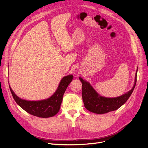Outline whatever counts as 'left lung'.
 I'll return each instance as SVG.
<instances>
[{
    "mask_svg": "<svg viewBox=\"0 0 148 148\" xmlns=\"http://www.w3.org/2000/svg\"><path fill=\"white\" fill-rule=\"evenodd\" d=\"M79 80L82 83V98L85 108L91 112L102 114L118 109L127 101L136 86V73L135 84L131 90L122 96L114 98L100 96L89 83L80 77Z\"/></svg>",
    "mask_w": 148,
    "mask_h": 148,
    "instance_id": "1",
    "label": "left lung"
}]
</instances>
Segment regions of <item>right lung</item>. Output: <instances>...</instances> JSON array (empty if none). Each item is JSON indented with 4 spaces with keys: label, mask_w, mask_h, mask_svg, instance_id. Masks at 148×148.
<instances>
[{
    "label": "right lung",
    "mask_w": 148,
    "mask_h": 148,
    "mask_svg": "<svg viewBox=\"0 0 148 148\" xmlns=\"http://www.w3.org/2000/svg\"><path fill=\"white\" fill-rule=\"evenodd\" d=\"M73 75H68L62 79L57 91L49 99L38 101H28L21 99L10 89L13 99L22 109L28 113L38 117L47 118L53 117L60 110L63 96L69 84L72 81Z\"/></svg>",
    "instance_id": "right-lung-1"
}]
</instances>
